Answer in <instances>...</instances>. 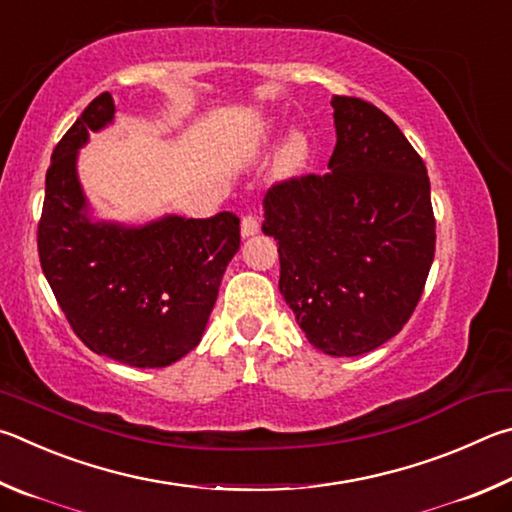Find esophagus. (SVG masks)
I'll return each mask as SVG.
<instances>
[{"instance_id":"34e87169","label":"esophagus","mask_w":512,"mask_h":512,"mask_svg":"<svg viewBox=\"0 0 512 512\" xmlns=\"http://www.w3.org/2000/svg\"><path fill=\"white\" fill-rule=\"evenodd\" d=\"M258 229H261V222H258V218H256L254 213H247L245 218H242V222H240V233H242V238L254 236V233H258Z\"/></svg>"}]
</instances>
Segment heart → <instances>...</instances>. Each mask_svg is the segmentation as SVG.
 I'll return each instance as SVG.
<instances>
[{
    "label": "heart",
    "mask_w": 512,
    "mask_h": 512,
    "mask_svg": "<svg viewBox=\"0 0 512 512\" xmlns=\"http://www.w3.org/2000/svg\"><path fill=\"white\" fill-rule=\"evenodd\" d=\"M261 143H267L272 139V128H263L261 132ZM310 159V143L303 132H292L288 139H285L283 148L279 152V159H276V168H279L281 175H299L303 168L308 166Z\"/></svg>",
    "instance_id": "obj_1"
}]
</instances>
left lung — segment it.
<instances>
[{
	"instance_id": "8db88e82",
	"label": "left lung",
	"mask_w": 512,
	"mask_h": 512,
	"mask_svg": "<svg viewBox=\"0 0 512 512\" xmlns=\"http://www.w3.org/2000/svg\"><path fill=\"white\" fill-rule=\"evenodd\" d=\"M326 175L274 184L263 231L279 240V290L308 342L355 357L398 335L436 249L425 161L378 107L333 96Z\"/></svg>"
}]
</instances>
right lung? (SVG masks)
I'll use <instances>...</instances> for the list:
<instances>
[{
	"mask_svg": "<svg viewBox=\"0 0 512 512\" xmlns=\"http://www.w3.org/2000/svg\"><path fill=\"white\" fill-rule=\"evenodd\" d=\"M112 119V94L103 92L53 148L40 265L80 342L114 362L161 369L200 344L240 247V220L222 211L200 220L166 215L143 227L92 222L76 159L89 132Z\"/></svg>",
	"mask_w": 512,
	"mask_h": 512,
	"instance_id": "add662e5",
	"label": "right lung"
}]
</instances>
